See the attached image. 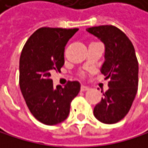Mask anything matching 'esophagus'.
Returning a JSON list of instances; mask_svg holds the SVG:
<instances>
[{
  "label": "esophagus",
  "mask_w": 148,
  "mask_h": 148,
  "mask_svg": "<svg viewBox=\"0 0 148 148\" xmlns=\"http://www.w3.org/2000/svg\"><path fill=\"white\" fill-rule=\"evenodd\" d=\"M80 90H81V92H86V91L88 90V88L86 87V86H81V88H80Z\"/></svg>",
  "instance_id": "esophagus-1"
}]
</instances>
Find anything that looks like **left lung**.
<instances>
[{
	"instance_id": "8db88e82",
	"label": "left lung",
	"mask_w": 148,
	"mask_h": 148,
	"mask_svg": "<svg viewBox=\"0 0 148 148\" xmlns=\"http://www.w3.org/2000/svg\"><path fill=\"white\" fill-rule=\"evenodd\" d=\"M105 45V61L101 72L108 79V90L94 107V116L100 122L111 124L122 120L129 112L138 85V63L135 49L120 29L113 25L87 28Z\"/></svg>"
}]
</instances>
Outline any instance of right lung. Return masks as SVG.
Returning <instances> with one entry per match:
<instances>
[{"label":"right lung","mask_w":148,"mask_h":148,"mask_svg":"<svg viewBox=\"0 0 148 148\" xmlns=\"http://www.w3.org/2000/svg\"><path fill=\"white\" fill-rule=\"evenodd\" d=\"M78 31L42 27L28 39L19 61V86L32 116L47 125H55L68 117L72 100L80 91L77 81L64 87L53 85L52 71L64 64V47Z\"/></svg>","instance_id":"add662e5"}]
</instances>
